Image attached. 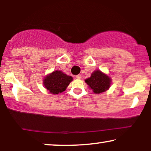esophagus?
I'll list each match as a JSON object with an SVG mask.
<instances>
[{
	"label": "esophagus",
	"mask_w": 151,
	"mask_h": 151,
	"mask_svg": "<svg viewBox=\"0 0 151 151\" xmlns=\"http://www.w3.org/2000/svg\"><path fill=\"white\" fill-rule=\"evenodd\" d=\"M76 78H77V79H80V78H81V75L78 74V75H77V76H76Z\"/></svg>",
	"instance_id": "obj_1"
}]
</instances>
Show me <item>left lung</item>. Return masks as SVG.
<instances>
[{"mask_svg": "<svg viewBox=\"0 0 151 151\" xmlns=\"http://www.w3.org/2000/svg\"><path fill=\"white\" fill-rule=\"evenodd\" d=\"M85 82L95 93L100 94L110 88L111 79L100 70H96L93 72L89 78L85 80Z\"/></svg>", "mask_w": 151, "mask_h": 151, "instance_id": "left-lung-1", "label": "left lung"}]
</instances>
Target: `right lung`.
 Wrapping results in <instances>:
<instances>
[{
  "instance_id": "1",
  "label": "right lung",
  "mask_w": 151,
  "mask_h": 151,
  "mask_svg": "<svg viewBox=\"0 0 151 151\" xmlns=\"http://www.w3.org/2000/svg\"><path fill=\"white\" fill-rule=\"evenodd\" d=\"M73 78L61 71H55L47 75L43 80L45 87L52 94H58L65 91Z\"/></svg>"
}]
</instances>
